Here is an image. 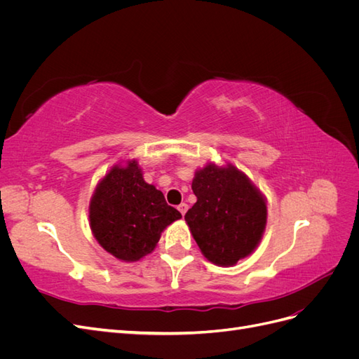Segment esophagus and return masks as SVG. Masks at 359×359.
Wrapping results in <instances>:
<instances>
[{"label":"esophagus","mask_w":359,"mask_h":359,"mask_svg":"<svg viewBox=\"0 0 359 359\" xmlns=\"http://www.w3.org/2000/svg\"><path fill=\"white\" fill-rule=\"evenodd\" d=\"M187 210H189V205H187V203H184V202H182V203H180V205H178V211H180L182 215L187 212Z\"/></svg>","instance_id":"34e87169"}]
</instances>
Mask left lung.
Masks as SVG:
<instances>
[{
    "label": "left lung",
    "mask_w": 359,
    "mask_h": 359,
    "mask_svg": "<svg viewBox=\"0 0 359 359\" xmlns=\"http://www.w3.org/2000/svg\"><path fill=\"white\" fill-rule=\"evenodd\" d=\"M191 189L198 202L184 219L205 257L229 266L252 253L265 229L266 205L244 173L208 165L196 172Z\"/></svg>",
    "instance_id": "obj_1"
}]
</instances>
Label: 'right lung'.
I'll return each mask as SVG.
<instances>
[{"instance_id":"add662e5","label":"right lung","mask_w":359,"mask_h":359,"mask_svg":"<svg viewBox=\"0 0 359 359\" xmlns=\"http://www.w3.org/2000/svg\"><path fill=\"white\" fill-rule=\"evenodd\" d=\"M181 212L144 181L136 161L114 166L95 189L90 203L91 231L112 256L133 262L156 248L168 224Z\"/></svg>"}]
</instances>
